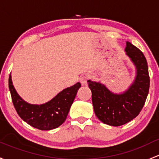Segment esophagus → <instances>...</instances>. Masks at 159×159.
<instances>
[{
	"label": "esophagus",
	"instance_id": "esophagus-1",
	"mask_svg": "<svg viewBox=\"0 0 159 159\" xmlns=\"http://www.w3.org/2000/svg\"><path fill=\"white\" fill-rule=\"evenodd\" d=\"M80 81H81V84L83 86H85V85L88 84V76H82L81 78H80Z\"/></svg>",
	"mask_w": 159,
	"mask_h": 159
}]
</instances>
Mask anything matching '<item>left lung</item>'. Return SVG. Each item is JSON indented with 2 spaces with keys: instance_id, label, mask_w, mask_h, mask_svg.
Wrapping results in <instances>:
<instances>
[{
  "instance_id": "8db88e82",
  "label": "left lung",
  "mask_w": 159,
  "mask_h": 159,
  "mask_svg": "<svg viewBox=\"0 0 159 159\" xmlns=\"http://www.w3.org/2000/svg\"><path fill=\"white\" fill-rule=\"evenodd\" d=\"M125 51L136 68L134 81L126 91L112 93L104 84L88 81L95 114L102 123L113 126H122L136 118L144 106L149 90L150 78L144 54L129 42H126Z\"/></svg>"
}]
</instances>
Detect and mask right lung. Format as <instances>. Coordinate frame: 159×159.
<instances>
[{"label":"right lung","instance_id":"add662e5","mask_svg":"<svg viewBox=\"0 0 159 159\" xmlns=\"http://www.w3.org/2000/svg\"><path fill=\"white\" fill-rule=\"evenodd\" d=\"M80 87L81 84L78 82L61 91L47 103L30 104L18 95L11 75L9 76V89L16 113L23 121L40 130L53 129L64 123Z\"/></svg>","mask_w":159,"mask_h":159}]
</instances>
